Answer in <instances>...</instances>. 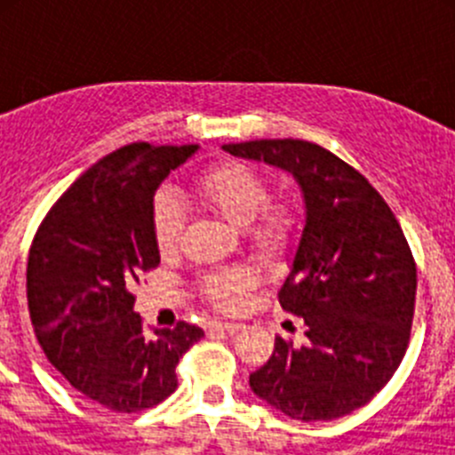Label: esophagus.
Instances as JSON below:
<instances>
[{
  "instance_id": "esophagus-1",
  "label": "esophagus",
  "mask_w": 455,
  "mask_h": 455,
  "mask_svg": "<svg viewBox=\"0 0 455 455\" xmlns=\"http://www.w3.org/2000/svg\"><path fill=\"white\" fill-rule=\"evenodd\" d=\"M207 328H209V331L236 332V331H241V328H243V325H241V323H232V321H209Z\"/></svg>"
}]
</instances>
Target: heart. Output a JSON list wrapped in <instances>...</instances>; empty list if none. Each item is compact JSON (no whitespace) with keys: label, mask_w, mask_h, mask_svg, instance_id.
Wrapping results in <instances>:
<instances>
[{"label":"heart","mask_w":455,"mask_h":455,"mask_svg":"<svg viewBox=\"0 0 455 455\" xmlns=\"http://www.w3.org/2000/svg\"><path fill=\"white\" fill-rule=\"evenodd\" d=\"M198 198L235 228H246L248 246L257 255L273 259L291 248L299 219L283 203H271V187L246 164H223L207 171L196 184ZM152 236L162 255L178 251L184 232V209L171 191H159L152 200ZM251 287V273L243 268L204 273L200 293L214 307L235 312L241 296Z\"/></svg>","instance_id":"1"}]
</instances>
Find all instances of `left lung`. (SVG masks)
Masks as SVG:
<instances>
[{"instance_id": "1", "label": "left lung", "mask_w": 455, "mask_h": 455, "mask_svg": "<svg viewBox=\"0 0 455 455\" xmlns=\"http://www.w3.org/2000/svg\"><path fill=\"white\" fill-rule=\"evenodd\" d=\"M223 150L291 172L307 209L277 291L307 339L275 337L251 389L291 419L351 415L389 383L410 341L417 264L399 220L364 175L316 143L262 139Z\"/></svg>"}]
</instances>
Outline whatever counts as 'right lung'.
<instances>
[{
	"instance_id": "add662e5",
	"label": "right lung",
	"mask_w": 455,
	"mask_h": 455,
	"mask_svg": "<svg viewBox=\"0 0 455 455\" xmlns=\"http://www.w3.org/2000/svg\"><path fill=\"white\" fill-rule=\"evenodd\" d=\"M198 146L130 143L92 164L40 223L27 264L36 339L68 383L116 412H140L178 389L198 325L150 332L132 289L159 267L152 198Z\"/></svg>"
}]
</instances>
